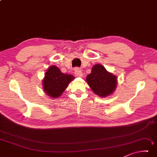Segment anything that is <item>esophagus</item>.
<instances>
[{"mask_svg": "<svg viewBox=\"0 0 157 157\" xmlns=\"http://www.w3.org/2000/svg\"><path fill=\"white\" fill-rule=\"evenodd\" d=\"M74 73L77 77H79V78H81V77H82V75H83V74H82V73L81 70L79 68H75L74 69Z\"/></svg>", "mask_w": 157, "mask_h": 157, "instance_id": "34e87169", "label": "esophagus"}]
</instances>
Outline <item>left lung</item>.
<instances>
[{"label":"left lung","mask_w":157,"mask_h":157,"mask_svg":"<svg viewBox=\"0 0 157 157\" xmlns=\"http://www.w3.org/2000/svg\"><path fill=\"white\" fill-rule=\"evenodd\" d=\"M86 81L94 93L100 97L111 95L117 85V76L108 72L101 64H96L92 67Z\"/></svg>","instance_id":"8db88e82"}]
</instances>
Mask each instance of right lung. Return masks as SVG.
<instances>
[{"label": "right lung", "mask_w": 157, "mask_h": 157, "mask_svg": "<svg viewBox=\"0 0 157 157\" xmlns=\"http://www.w3.org/2000/svg\"><path fill=\"white\" fill-rule=\"evenodd\" d=\"M74 79L75 77L72 75L64 74L57 66H51L43 79V90L47 96L53 98H59Z\"/></svg>", "instance_id": "1"}]
</instances>
